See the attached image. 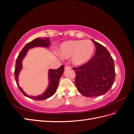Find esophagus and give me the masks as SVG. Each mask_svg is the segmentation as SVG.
Returning a JSON list of instances; mask_svg holds the SVG:
<instances>
[{
	"label": "esophagus",
	"mask_w": 134,
	"mask_h": 134,
	"mask_svg": "<svg viewBox=\"0 0 134 134\" xmlns=\"http://www.w3.org/2000/svg\"><path fill=\"white\" fill-rule=\"evenodd\" d=\"M71 67L69 66H65V70H70L71 69Z\"/></svg>",
	"instance_id": "esophagus-1"
}]
</instances>
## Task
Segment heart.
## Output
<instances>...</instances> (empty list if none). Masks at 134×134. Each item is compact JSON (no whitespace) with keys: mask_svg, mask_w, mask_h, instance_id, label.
Listing matches in <instances>:
<instances>
[{"mask_svg":"<svg viewBox=\"0 0 134 134\" xmlns=\"http://www.w3.org/2000/svg\"><path fill=\"white\" fill-rule=\"evenodd\" d=\"M94 51V44L90 40H69L60 44L58 52L62 58L71 57V63L80 66L91 59Z\"/></svg>","mask_w":134,"mask_h":134,"instance_id":"heart-1","label":"heart"}]
</instances>
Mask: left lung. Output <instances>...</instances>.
<instances>
[{"instance_id":"obj_1","label":"left lung","mask_w":134,"mask_h":134,"mask_svg":"<svg viewBox=\"0 0 134 134\" xmlns=\"http://www.w3.org/2000/svg\"><path fill=\"white\" fill-rule=\"evenodd\" d=\"M96 47L94 56L88 63L75 70V84L82 95L90 97L106 93L115 82V70L113 59L107 48L92 40Z\"/></svg>"}]
</instances>
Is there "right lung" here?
<instances>
[{
	"label": "right lung",
	"mask_w": 134,
	"mask_h": 134,
	"mask_svg": "<svg viewBox=\"0 0 134 134\" xmlns=\"http://www.w3.org/2000/svg\"><path fill=\"white\" fill-rule=\"evenodd\" d=\"M50 41V40L48 37H44L43 38H37L35 39L32 41L26 44L25 46L23 48L22 51L20 52V53L17 58V60H16L14 71V75L16 83H17V85L18 88L19 89V90L23 93V94L28 97V98H31L32 99L42 100L50 98V97L53 96L55 93L56 90H57L60 79L64 72V66L63 65L61 66L58 69L48 70V86L46 88V90L44 91L42 94H41L40 95H38L36 96L28 95L26 93L24 92V91L22 90V88L19 86L18 77L20 72L22 70L23 68L22 62L24 58H25L26 57V56L27 55L28 50L34 47H49L51 44Z\"/></svg>",
	"instance_id": "add662e5"
}]
</instances>
